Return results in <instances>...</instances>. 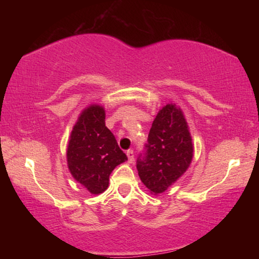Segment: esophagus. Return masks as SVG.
I'll list each match as a JSON object with an SVG mask.
<instances>
[{"mask_svg":"<svg viewBox=\"0 0 259 259\" xmlns=\"http://www.w3.org/2000/svg\"><path fill=\"white\" fill-rule=\"evenodd\" d=\"M126 156H128V161H129V163H133L134 162V160H135V155H134V151L133 150H129V151H126Z\"/></svg>","mask_w":259,"mask_h":259,"instance_id":"34e87169","label":"esophagus"}]
</instances>
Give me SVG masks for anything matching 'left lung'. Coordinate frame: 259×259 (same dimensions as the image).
<instances>
[{
	"label": "left lung",
	"mask_w": 259,
	"mask_h": 259,
	"mask_svg": "<svg viewBox=\"0 0 259 259\" xmlns=\"http://www.w3.org/2000/svg\"><path fill=\"white\" fill-rule=\"evenodd\" d=\"M145 147V155L137 160L138 175L152 194L159 195L185 174L194 152L186 119L176 104H166L157 113Z\"/></svg>",
	"instance_id": "obj_1"
}]
</instances>
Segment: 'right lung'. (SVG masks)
I'll use <instances>...</instances> for the list:
<instances>
[{
    "label": "right lung",
    "instance_id": "1",
    "mask_svg": "<svg viewBox=\"0 0 259 259\" xmlns=\"http://www.w3.org/2000/svg\"><path fill=\"white\" fill-rule=\"evenodd\" d=\"M66 159L73 178L95 195L108 187L115 166L128 160L105 125L103 106L93 104L83 109L69 136Z\"/></svg>",
    "mask_w": 259,
    "mask_h": 259
}]
</instances>
